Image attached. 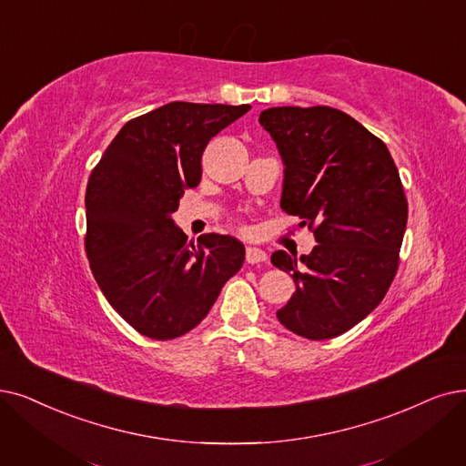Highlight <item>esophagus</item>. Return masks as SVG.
Returning a JSON list of instances; mask_svg holds the SVG:
<instances>
[{"mask_svg": "<svg viewBox=\"0 0 466 466\" xmlns=\"http://www.w3.org/2000/svg\"><path fill=\"white\" fill-rule=\"evenodd\" d=\"M245 259L247 264H262L268 259V254L262 250V248H256V247H247L245 250Z\"/></svg>", "mask_w": 466, "mask_h": 466, "instance_id": "obj_1", "label": "esophagus"}]
</instances>
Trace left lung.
<instances>
[{"mask_svg": "<svg viewBox=\"0 0 466 466\" xmlns=\"http://www.w3.org/2000/svg\"><path fill=\"white\" fill-rule=\"evenodd\" d=\"M285 162L281 208L302 219L315 245L292 273L296 292L277 318L309 340H329L373 311L392 285L407 198L382 139L332 106H273L259 115Z\"/></svg>", "mask_w": 466, "mask_h": 466, "instance_id": "8db88e82", "label": "left lung"}]
</instances>
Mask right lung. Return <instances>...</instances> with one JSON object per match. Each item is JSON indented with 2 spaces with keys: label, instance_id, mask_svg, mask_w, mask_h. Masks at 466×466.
Here are the masks:
<instances>
[{
  "label": "right lung",
  "instance_id": "right-lung-1",
  "mask_svg": "<svg viewBox=\"0 0 466 466\" xmlns=\"http://www.w3.org/2000/svg\"><path fill=\"white\" fill-rule=\"evenodd\" d=\"M248 105L174 101L129 120L86 189V254L93 277L127 325L153 340L195 329L245 262L229 235L187 240L172 212L200 181L208 141Z\"/></svg>",
  "mask_w": 466,
  "mask_h": 466
}]
</instances>
